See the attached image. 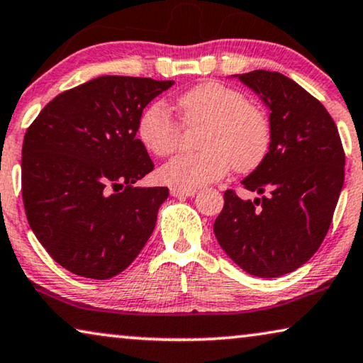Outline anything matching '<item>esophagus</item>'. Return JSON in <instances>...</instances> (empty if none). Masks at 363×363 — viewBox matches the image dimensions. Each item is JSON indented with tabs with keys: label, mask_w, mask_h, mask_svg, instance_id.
Instances as JSON below:
<instances>
[{
	"label": "esophagus",
	"mask_w": 363,
	"mask_h": 363,
	"mask_svg": "<svg viewBox=\"0 0 363 363\" xmlns=\"http://www.w3.org/2000/svg\"><path fill=\"white\" fill-rule=\"evenodd\" d=\"M194 194H196V189H179V187L171 189L172 197H191Z\"/></svg>",
	"instance_id": "34e87169"
}]
</instances>
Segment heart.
<instances>
[{
	"mask_svg": "<svg viewBox=\"0 0 363 363\" xmlns=\"http://www.w3.org/2000/svg\"><path fill=\"white\" fill-rule=\"evenodd\" d=\"M182 123L203 125L199 152L181 155L161 167L169 186L196 189L216 182L228 169L250 172L262 164L272 146V121L262 106L242 91L220 82H202L177 99ZM138 135L147 151L171 156L182 138V125L162 104H152L141 115Z\"/></svg>",
	"mask_w": 363,
	"mask_h": 363,
	"instance_id": "1",
	"label": "heart"
}]
</instances>
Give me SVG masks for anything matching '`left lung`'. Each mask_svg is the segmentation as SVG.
Masks as SVG:
<instances>
[{
	"mask_svg": "<svg viewBox=\"0 0 363 363\" xmlns=\"http://www.w3.org/2000/svg\"><path fill=\"white\" fill-rule=\"evenodd\" d=\"M238 79L272 111V146L242 181L262 197L242 201L228 189L213 233L245 272L277 278L308 262L328 235L344 186L345 152L333 116L294 80L269 70Z\"/></svg>",
	"mask_w": 363,
	"mask_h": 363,
	"instance_id": "8db88e82",
	"label": "left lung"
}]
</instances>
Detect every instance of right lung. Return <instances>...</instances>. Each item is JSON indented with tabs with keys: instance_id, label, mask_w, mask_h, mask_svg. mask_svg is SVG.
<instances>
[{
	"instance_id": "right-lung-1",
	"label": "right lung",
	"mask_w": 363,
	"mask_h": 363,
	"mask_svg": "<svg viewBox=\"0 0 363 363\" xmlns=\"http://www.w3.org/2000/svg\"><path fill=\"white\" fill-rule=\"evenodd\" d=\"M172 80L104 75L59 94L24 135V211L70 273L108 279L141 252L167 187H136L155 169L136 138L143 110Z\"/></svg>"
}]
</instances>
